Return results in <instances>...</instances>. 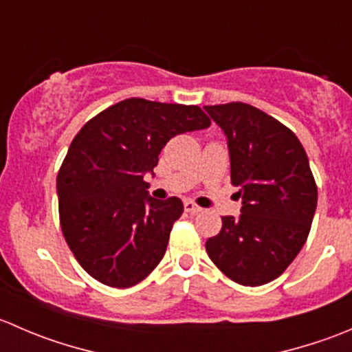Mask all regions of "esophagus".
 <instances>
[{
    "mask_svg": "<svg viewBox=\"0 0 352 352\" xmlns=\"http://www.w3.org/2000/svg\"><path fill=\"white\" fill-rule=\"evenodd\" d=\"M184 209H186V212H189V214H199V212L202 211V208H199L196 202L192 201L184 202Z\"/></svg>",
    "mask_w": 352,
    "mask_h": 352,
    "instance_id": "34e87169",
    "label": "esophagus"
}]
</instances>
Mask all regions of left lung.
<instances>
[{
    "mask_svg": "<svg viewBox=\"0 0 352 352\" xmlns=\"http://www.w3.org/2000/svg\"><path fill=\"white\" fill-rule=\"evenodd\" d=\"M225 131L232 184L240 187L242 214L221 216L206 242L216 267L242 286L279 278L307 242L317 209V184L300 140L262 110L230 102L206 105Z\"/></svg>",
    "mask_w": 352,
    "mask_h": 352,
    "instance_id": "obj_1",
    "label": "left lung"
}]
</instances>
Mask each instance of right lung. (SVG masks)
<instances>
[{"label": "right lung", "instance_id": "right-lung-1", "mask_svg": "<svg viewBox=\"0 0 352 352\" xmlns=\"http://www.w3.org/2000/svg\"><path fill=\"white\" fill-rule=\"evenodd\" d=\"M209 126L197 105L126 98L81 127L58 173L59 221L91 278L131 287L160 264L184 204L148 196L143 175L173 136Z\"/></svg>", "mask_w": 352, "mask_h": 352}]
</instances>
